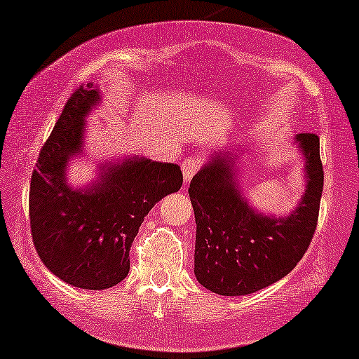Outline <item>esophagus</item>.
I'll list each match as a JSON object with an SVG mask.
<instances>
[{
    "instance_id": "esophagus-1",
    "label": "esophagus",
    "mask_w": 359,
    "mask_h": 359,
    "mask_svg": "<svg viewBox=\"0 0 359 359\" xmlns=\"http://www.w3.org/2000/svg\"><path fill=\"white\" fill-rule=\"evenodd\" d=\"M203 163V158L201 156H191V157H186L183 163H181V168H183V176H184V183H189L192 176H194L198 168L202 167Z\"/></svg>"
}]
</instances>
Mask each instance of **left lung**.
Returning a JSON list of instances; mask_svg holds the SVG:
<instances>
[{
	"label": "left lung",
	"instance_id": "1",
	"mask_svg": "<svg viewBox=\"0 0 359 359\" xmlns=\"http://www.w3.org/2000/svg\"><path fill=\"white\" fill-rule=\"evenodd\" d=\"M305 156L306 191L285 218L266 217L247 203L233 178L229 152L215 154L192 178L196 215L194 274L219 295H247L283 279L302 260L318 224L324 172L319 137H295Z\"/></svg>",
	"mask_w": 359,
	"mask_h": 359
}]
</instances>
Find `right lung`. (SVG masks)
<instances>
[{"label":"right lung","mask_w":359,"mask_h":359,"mask_svg":"<svg viewBox=\"0 0 359 359\" xmlns=\"http://www.w3.org/2000/svg\"><path fill=\"white\" fill-rule=\"evenodd\" d=\"M93 83L69 97L40 151L32 173L29 215L38 257L64 283L102 290L130 271V247L151 208L180 191L183 173L176 163L144 157L102 165L86 189L67 184V162L83 147L85 115L99 102Z\"/></svg>","instance_id":"add662e5"}]
</instances>
